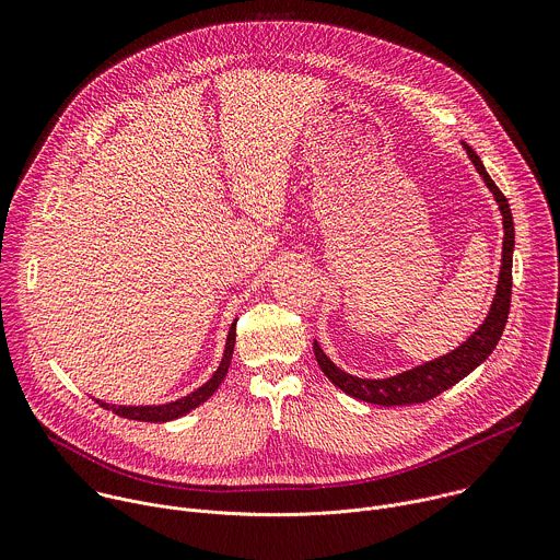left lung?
<instances>
[{"label": "left lung", "instance_id": "8db88e82", "mask_svg": "<svg viewBox=\"0 0 560 560\" xmlns=\"http://www.w3.org/2000/svg\"><path fill=\"white\" fill-rule=\"evenodd\" d=\"M471 164L476 166L478 175L483 177V182L488 184V188L492 190L501 214H503V266H501V277H499V288H497V296L492 301L490 314L483 322V326L478 328L465 343H460L454 352L430 361L425 365H419L415 370H408L398 376H389L383 381H372V378H359L352 376L343 370H339L328 357L326 352L318 348V343L314 341V357L318 368L324 370V374L337 385L341 387L346 394L359 398V401L365 404H374V406H412V404H425L430 398L439 396L441 392H445L447 387H452L454 383H458L460 378H465L476 365H481L492 350L497 348L505 324H508V314H510V303H512V253H514V221H512V210L510 203L505 199V195L499 190V186L492 182V177L488 175L486 166L478 154L463 143Z\"/></svg>", "mask_w": 560, "mask_h": 560}]
</instances>
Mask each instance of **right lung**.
<instances>
[{
	"label": "right lung",
	"instance_id": "right-lung-1",
	"mask_svg": "<svg viewBox=\"0 0 560 560\" xmlns=\"http://www.w3.org/2000/svg\"><path fill=\"white\" fill-rule=\"evenodd\" d=\"M234 337H236V324L230 326L228 332V341H225V352L223 359L217 368V372L212 374V378L208 383H203L199 389H195L192 394L179 398L175 404L168 406H143V408H126V406H115L113 412L124 417V419H132V421H145V423H166L173 419H179L184 415H188L190 410H195L197 406H201L203 401H208V396H212V392L221 385L228 368H230V359H232V350H234ZM104 408H108L106 404H102Z\"/></svg>",
	"mask_w": 560,
	"mask_h": 560
}]
</instances>
